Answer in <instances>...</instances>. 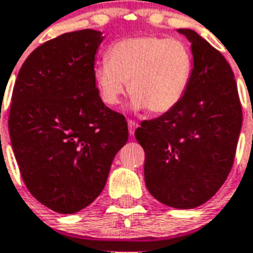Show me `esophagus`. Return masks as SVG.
Listing matches in <instances>:
<instances>
[{
    "label": "esophagus",
    "instance_id": "esophagus-1",
    "mask_svg": "<svg viewBox=\"0 0 253 253\" xmlns=\"http://www.w3.org/2000/svg\"><path fill=\"white\" fill-rule=\"evenodd\" d=\"M127 125H128V134H130V135H134L136 127H138V123H136L135 121H131V119H130V121L127 122Z\"/></svg>",
    "mask_w": 253,
    "mask_h": 253
}]
</instances>
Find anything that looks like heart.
<instances>
[{
  "label": "heart",
  "instance_id": "1",
  "mask_svg": "<svg viewBox=\"0 0 253 253\" xmlns=\"http://www.w3.org/2000/svg\"><path fill=\"white\" fill-rule=\"evenodd\" d=\"M193 71L188 45L168 37L125 39L108 49L107 61L93 71L104 104L115 107L128 91L134 110L154 114L173 110L186 93Z\"/></svg>",
  "mask_w": 253,
  "mask_h": 253
}]
</instances>
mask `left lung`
Instances as JSON below:
<instances>
[{
    "label": "left lung",
    "instance_id": "1",
    "mask_svg": "<svg viewBox=\"0 0 253 253\" xmlns=\"http://www.w3.org/2000/svg\"><path fill=\"white\" fill-rule=\"evenodd\" d=\"M192 44L193 71L182 100L135 130L145 150L146 186L168 207L207 203L231 171L243 112L235 75L224 56L192 29H178Z\"/></svg>",
    "mask_w": 253,
    "mask_h": 253
}]
</instances>
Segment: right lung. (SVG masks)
Returning <instances> with one entry per match:
<instances>
[{"mask_svg":"<svg viewBox=\"0 0 253 253\" xmlns=\"http://www.w3.org/2000/svg\"><path fill=\"white\" fill-rule=\"evenodd\" d=\"M102 41L93 29L46 41L24 61L13 88L9 134L21 177L37 201L63 214L102 193L128 139L126 119L104 106L93 79Z\"/></svg>","mask_w":253,"mask_h":253,"instance_id":"1","label":"right lung"}]
</instances>
